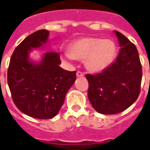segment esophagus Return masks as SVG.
I'll return each instance as SVG.
<instances>
[{
  "mask_svg": "<svg viewBox=\"0 0 150 150\" xmlns=\"http://www.w3.org/2000/svg\"><path fill=\"white\" fill-rule=\"evenodd\" d=\"M84 76V73L81 72V71H77V77H83Z\"/></svg>",
  "mask_w": 150,
  "mask_h": 150,
  "instance_id": "1",
  "label": "esophagus"
}]
</instances>
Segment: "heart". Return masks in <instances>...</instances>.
I'll return each instance as SVG.
<instances>
[{
  "label": "heart",
  "mask_w": 150,
  "mask_h": 150,
  "mask_svg": "<svg viewBox=\"0 0 150 150\" xmlns=\"http://www.w3.org/2000/svg\"><path fill=\"white\" fill-rule=\"evenodd\" d=\"M117 45L109 39L82 38L77 39L69 47V59H84V64L93 73L102 72L112 64L116 57Z\"/></svg>",
  "instance_id": "1"
}]
</instances>
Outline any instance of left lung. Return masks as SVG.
Instances as JSON below:
<instances>
[{"instance_id":"obj_1","label":"left lung","mask_w":150,"mask_h":150,"mask_svg":"<svg viewBox=\"0 0 150 150\" xmlns=\"http://www.w3.org/2000/svg\"><path fill=\"white\" fill-rule=\"evenodd\" d=\"M121 49L116 61L102 73L86 74L88 98L92 107L103 114L123 112L140 92L142 67L136 45L115 31Z\"/></svg>"}]
</instances>
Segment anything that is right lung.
<instances>
[{
	"label": "right lung",
	"mask_w": 150,
	"mask_h": 150,
	"mask_svg": "<svg viewBox=\"0 0 150 150\" xmlns=\"http://www.w3.org/2000/svg\"><path fill=\"white\" fill-rule=\"evenodd\" d=\"M49 31L38 30L15 48L10 58L7 81L16 107L28 116L49 119L59 111L66 94L76 80V71L59 67V54L47 52L38 64L29 61L28 54L47 42Z\"/></svg>",
	"instance_id": "add662e5"
}]
</instances>
